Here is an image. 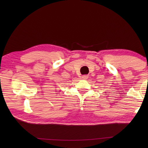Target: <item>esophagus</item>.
Masks as SVG:
<instances>
[{
	"mask_svg": "<svg viewBox=\"0 0 148 148\" xmlns=\"http://www.w3.org/2000/svg\"><path fill=\"white\" fill-rule=\"evenodd\" d=\"M88 78V75H83V76L81 77V79H87Z\"/></svg>",
	"mask_w": 148,
	"mask_h": 148,
	"instance_id": "esophagus-1",
	"label": "esophagus"
}]
</instances>
